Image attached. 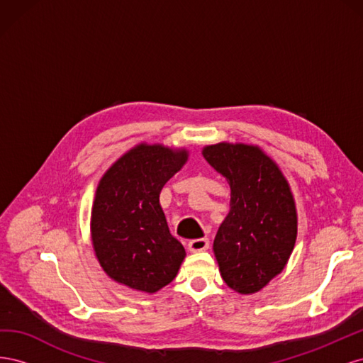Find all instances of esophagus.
I'll return each mask as SVG.
<instances>
[{
    "label": "esophagus",
    "instance_id": "1",
    "mask_svg": "<svg viewBox=\"0 0 363 363\" xmlns=\"http://www.w3.org/2000/svg\"><path fill=\"white\" fill-rule=\"evenodd\" d=\"M189 251L196 252V251H204L208 248V239L207 238H200V239H194L189 242Z\"/></svg>",
    "mask_w": 363,
    "mask_h": 363
}]
</instances>
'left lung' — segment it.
I'll return each instance as SVG.
<instances>
[{
    "label": "left lung",
    "mask_w": 363,
    "mask_h": 363,
    "mask_svg": "<svg viewBox=\"0 0 363 363\" xmlns=\"http://www.w3.org/2000/svg\"><path fill=\"white\" fill-rule=\"evenodd\" d=\"M203 156L230 184V212L213 252L221 277L239 294L259 292L283 271L296 239V208L277 163L259 147L207 145Z\"/></svg>",
    "instance_id": "8db88e82"
}]
</instances>
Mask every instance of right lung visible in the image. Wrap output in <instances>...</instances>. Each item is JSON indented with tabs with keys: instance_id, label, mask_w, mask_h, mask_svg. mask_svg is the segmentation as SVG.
Here are the masks:
<instances>
[{
	"instance_id": "right-lung-1",
	"label": "right lung",
	"mask_w": 363,
	"mask_h": 363,
	"mask_svg": "<svg viewBox=\"0 0 363 363\" xmlns=\"http://www.w3.org/2000/svg\"><path fill=\"white\" fill-rule=\"evenodd\" d=\"M188 162V151L139 144L119 157L98 183L91 233L108 277L140 292L169 284L186 256L159 203L160 191Z\"/></svg>"
}]
</instances>
